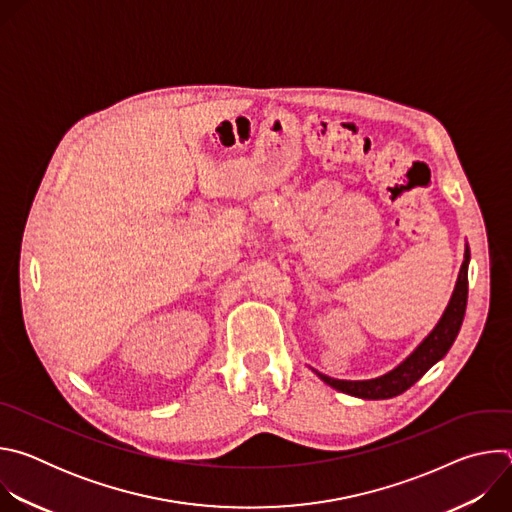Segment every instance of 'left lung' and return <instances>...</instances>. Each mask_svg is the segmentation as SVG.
Segmentation results:
<instances>
[{"instance_id": "left-lung-1", "label": "left lung", "mask_w": 512, "mask_h": 512, "mask_svg": "<svg viewBox=\"0 0 512 512\" xmlns=\"http://www.w3.org/2000/svg\"><path fill=\"white\" fill-rule=\"evenodd\" d=\"M468 263H470V249H466L454 296L440 324L433 328V332L417 346V350L405 362L399 364L395 371L373 381H338L318 373L320 379L330 387H334L336 391L362 397V399H391L405 393L433 367L437 360L446 356V352L452 348L460 332V326L466 314V302H468Z\"/></svg>"}]
</instances>
